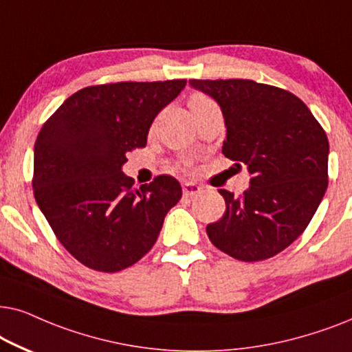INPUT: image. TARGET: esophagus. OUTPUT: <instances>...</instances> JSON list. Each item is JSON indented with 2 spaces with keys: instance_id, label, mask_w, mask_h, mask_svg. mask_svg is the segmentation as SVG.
Masks as SVG:
<instances>
[{
  "instance_id": "34e87169",
  "label": "esophagus",
  "mask_w": 352,
  "mask_h": 352,
  "mask_svg": "<svg viewBox=\"0 0 352 352\" xmlns=\"http://www.w3.org/2000/svg\"><path fill=\"white\" fill-rule=\"evenodd\" d=\"M201 191H203V188L198 184H193V182H186V184H184V195L185 196H196L199 195Z\"/></svg>"
}]
</instances>
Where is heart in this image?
<instances>
[{"mask_svg": "<svg viewBox=\"0 0 352 352\" xmlns=\"http://www.w3.org/2000/svg\"><path fill=\"white\" fill-rule=\"evenodd\" d=\"M204 101H209V98H206V96H203V95H193L190 98V107L191 106H195V104H199V102H204Z\"/></svg>", "mask_w": 352, "mask_h": 352, "instance_id": "1", "label": "heart"}]
</instances>
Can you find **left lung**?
Instances as JSON below:
<instances>
[{
    "label": "left lung",
    "mask_w": 352,
    "mask_h": 352,
    "mask_svg": "<svg viewBox=\"0 0 352 352\" xmlns=\"http://www.w3.org/2000/svg\"><path fill=\"white\" fill-rule=\"evenodd\" d=\"M217 101L227 140L222 153L245 164L240 198L219 190L223 217L206 227L215 248L238 261H264L288 248L311 222L329 185V138L309 107L282 88L254 80H190Z\"/></svg>",
    "instance_id": "obj_1"
}]
</instances>
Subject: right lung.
<instances>
[{"label":"right lung","instance_id":"add662e5","mask_svg":"<svg viewBox=\"0 0 352 352\" xmlns=\"http://www.w3.org/2000/svg\"><path fill=\"white\" fill-rule=\"evenodd\" d=\"M186 80L87 87L45 122L35 142L34 195L63 246L83 265L119 272L151 250L182 198L170 175L137 188L122 172Z\"/></svg>","mask_w":352,"mask_h":352}]
</instances>
